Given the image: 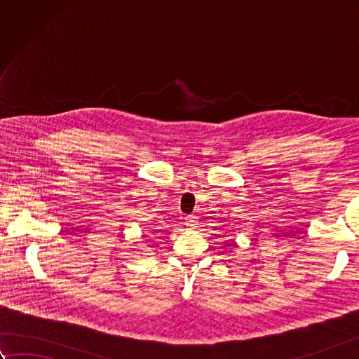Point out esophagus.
Returning a JSON list of instances; mask_svg holds the SVG:
<instances>
[{
	"mask_svg": "<svg viewBox=\"0 0 359 359\" xmlns=\"http://www.w3.org/2000/svg\"><path fill=\"white\" fill-rule=\"evenodd\" d=\"M185 225L189 228V230H194V228L199 225V220H197L196 216H187L185 217Z\"/></svg>",
	"mask_w": 359,
	"mask_h": 359,
	"instance_id": "34e87169",
	"label": "esophagus"
}]
</instances>
